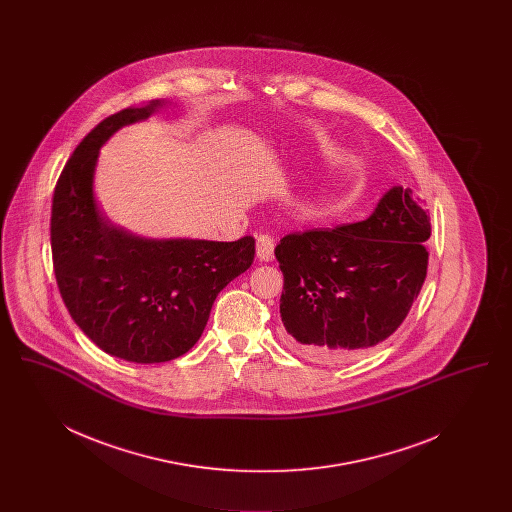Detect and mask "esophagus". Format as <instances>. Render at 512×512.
Listing matches in <instances>:
<instances>
[{"label":"esophagus","instance_id":"esophagus-1","mask_svg":"<svg viewBox=\"0 0 512 512\" xmlns=\"http://www.w3.org/2000/svg\"><path fill=\"white\" fill-rule=\"evenodd\" d=\"M257 257L259 261H272L274 259V240L268 234H261L257 238Z\"/></svg>","mask_w":512,"mask_h":512}]
</instances>
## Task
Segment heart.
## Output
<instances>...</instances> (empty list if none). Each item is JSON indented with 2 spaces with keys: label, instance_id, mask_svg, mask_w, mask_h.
Segmentation results:
<instances>
[{
  "label": "heart",
  "instance_id": "1",
  "mask_svg": "<svg viewBox=\"0 0 512 512\" xmlns=\"http://www.w3.org/2000/svg\"><path fill=\"white\" fill-rule=\"evenodd\" d=\"M305 205H307V207H313V203H311V201H305Z\"/></svg>",
  "mask_w": 512,
  "mask_h": 512
}]
</instances>
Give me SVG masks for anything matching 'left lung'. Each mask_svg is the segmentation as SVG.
I'll list each match as a JSON object with an SVG mask.
<instances>
[{"instance_id": "obj_1", "label": "left lung", "mask_w": 512, "mask_h": 512, "mask_svg": "<svg viewBox=\"0 0 512 512\" xmlns=\"http://www.w3.org/2000/svg\"><path fill=\"white\" fill-rule=\"evenodd\" d=\"M430 234L424 201L393 186L366 220L284 236L274 255L288 349L341 365L388 340L426 280Z\"/></svg>"}]
</instances>
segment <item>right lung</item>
Returning a JSON list of instances; mask_svg holds the SVG:
<instances>
[{"label": "right lung", "instance_id": "obj_1", "mask_svg": "<svg viewBox=\"0 0 512 512\" xmlns=\"http://www.w3.org/2000/svg\"><path fill=\"white\" fill-rule=\"evenodd\" d=\"M165 101L103 119L76 146L51 205L57 288L80 330L130 363H165L201 338L220 290L251 267L255 240H147L103 219L94 199L99 147Z\"/></svg>", "mask_w": 512, "mask_h": 512}]
</instances>
